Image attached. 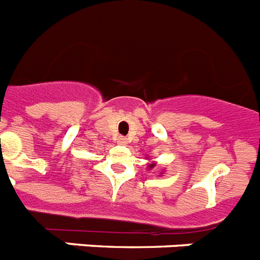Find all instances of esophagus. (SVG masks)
I'll list each match as a JSON object with an SVG mask.
<instances>
[{
    "label": "esophagus",
    "instance_id": "34e87169",
    "mask_svg": "<svg viewBox=\"0 0 260 260\" xmlns=\"http://www.w3.org/2000/svg\"><path fill=\"white\" fill-rule=\"evenodd\" d=\"M118 142L121 145H127V138H126V137H119Z\"/></svg>",
    "mask_w": 260,
    "mask_h": 260
}]
</instances>
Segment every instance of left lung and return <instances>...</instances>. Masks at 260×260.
I'll return each instance as SVG.
<instances>
[{"mask_svg":"<svg viewBox=\"0 0 260 260\" xmlns=\"http://www.w3.org/2000/svg\"><path fill=\"white\" fill-rule=\"evenodd\" d=\"M151 167H152V166H151Z\"/></svg>","mask_w":260,"mask_h":260,"instance_id":"1","label":"left lung"}]
</instances>
